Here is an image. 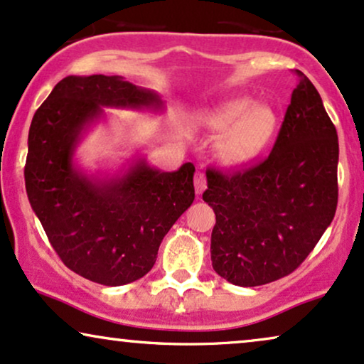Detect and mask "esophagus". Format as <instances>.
Returning a JSON list of instances; mask_svg holds the SVG:
<instances>
[{
  "label": "esophagus",
  "instance_id": "obj_1",
  "mask_svg": "<svg viewBox=\"0 0 364 364\" xmlns=\"http://www.w3.org/2000/svg\"><path fill=\"white\" fill-rule=\"evenodd\" d=\"M193 183H195L196 195H201V193L206 190V176H205V173L198 169V171L195 173V178H193Z\"/></svg>",
  "mask_w": 364,
  "mask_h": 364
}]
</instances>
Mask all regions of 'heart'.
Returning <instances> with one entry per match:
<instances>
[{"instance_id":"heart-1","label":"heart","mask_w":364,"mask_h":364,"mask_svg":"<svg viewBox=\"0 0 364 364\" xmlns=\"http://www.w3.org/2000/svg\"><path fill=\"white\" fill-rule=\"evenodd\" d=\"M208 122L216 131H230L222 146V159L230 166H240L259 156L272 139L277 114L270 105H255L252 99H233L211 112Z\"/></svg>"}]
</instances>
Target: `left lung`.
I'll return each instance as SVG.
<instances>
[{"instance_id":"obj_1","label":"left lung","mask_w":364,"mask_h":364,"mask_svg":"<svg viewBox=\"0 0 364 364\" xmlns=\"http://www.w3.org/2000/svg\"><path fill=\"white\" fill-rule=\"evenodd\" d=\"M296 73L301 80L269 158L232 174L206 171L203 200L216 215L211 265L240 287L294 272L338 206V132L319 92Z\"/></svg>"}]
</instances>
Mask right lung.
Returning a JSON list of instances; mask_svg holds the SVG:
<instances>
[{
	"label": "right lung",
	"instance_id": "right-lung-1",
	"mask_svg": "<svg viewBox=\"0 0 364 364\" xmlns=\"http://www.w3.org/2000/svg\"><path fill=\"white\" fill-rule=\"evenodd\" d=\"M104 107L158 110L156 92L119 75H68L35 112L25 185L50 243L68 269L102 285H124L153 269L161 242L195 200V166L164 173L144 158L112 176L73 163L79 142Z\"/></svg>",
	"mask_w": 364,
	"mask_h": 364
}]
</instances>
